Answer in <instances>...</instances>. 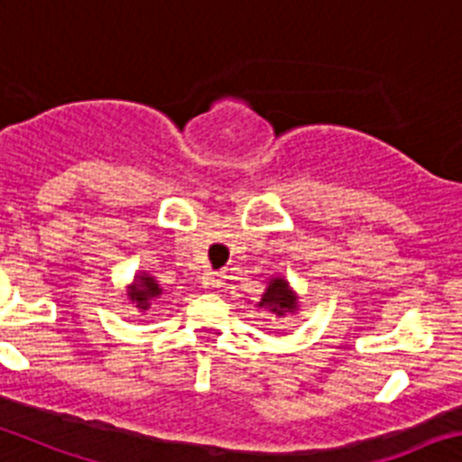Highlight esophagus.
<instances>
[{"label":"esophagus","instance_id":"1","mask_svg":"<svg viewBox=\"0 0 462 462\" xmlns=\"http://www.w3.org/2000/svg\"><path fill=\"white\" fill-rule=\"evenodd\" d=\"M224 279H226V276H224L222 272H206L204 276L206 285H210V288H219V285H224Z\"/></svg>","mask_w":462,"mask_h":462}]
</instances>
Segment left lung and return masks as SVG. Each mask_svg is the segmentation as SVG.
I'll use <instances>...</instances> for the list:
<instances>
[{"mask_svg":"<svg viewBox=\"0 0 462 462\" xmlns=\"http://www.w3.org/2000/svg\"><path fill=\"white\" fill-rule=\"evenodd\" d=\"M258 306L272 310L274 315L294 313V310H297V294L290 290L288 281L276 276V279H270V283H267Z\"/></svg>","mask_w":462,"mask_h":462,"instance_id":"obj_1","label":"left lung"}]
</instances>
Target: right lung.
<instances>
[{"instance_id": "1", "label": "right lung", "mask_w": 462, "mask_h": 462, "mask_svg": "<svg viewBox=\"0 0 462 462\" xmlns=\"http://www.w3.org/2000/svg\"><path fill=\"white\" fill-rule=\"evenodd\" d=\"M161 292L162 290L158 285V281L153 276H149L147 272H140L134 279V285L129 288V300L134 301L138 310H147L152 306V300H156Z\"/></svg>"}]
</instances>
